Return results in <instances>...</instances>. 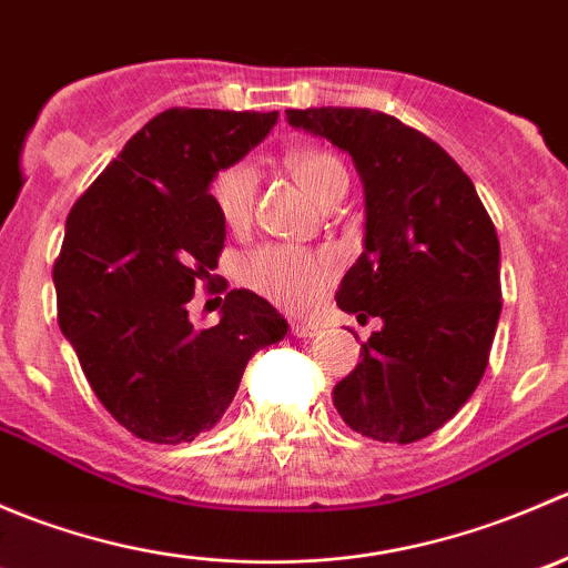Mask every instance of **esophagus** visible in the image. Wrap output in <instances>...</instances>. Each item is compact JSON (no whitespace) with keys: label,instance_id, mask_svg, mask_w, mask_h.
<instances>
[{"label":"esophagus","instance_id":"obj_1","mask_svg":"<svg viewBox=\"0 0 568 568\" xmlns=\"http://www.w3.org/2000/svg\"><path fill=\"white\" fill-rule=\"evenodd\" d=\"M291 332H294L296 337H316L321 326L316 321H291Z\"/></svg>","mask_w":568,"mask_h":568}]
</instances>
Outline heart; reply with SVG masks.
<instances>
[{
  "mask_svg": "<svg viewBox=\"0 0 568 568\" xmlns=\"http://www.w3.org/2000/svg\"><path fill=\"white\" fill-rule=\"evenodd\" d=\"M288 173L321 203H329L337 192H346L348 173L341 159L326 148H296L285 156ZM257 178L250 164H227L211 181V203L227 231H244L255 209ZM335 274V261L326 252L266 244L250 252L242 263V280L257 294L283 307H307Z\"/></svg>",
  "mask_w": 568,
  "mask_h": 568,
  "instance_id": "1",
  "label": "heart"
}]
</instances>
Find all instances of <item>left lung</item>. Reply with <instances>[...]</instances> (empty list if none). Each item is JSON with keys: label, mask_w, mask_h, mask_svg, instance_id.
Masks as SVG:
<instances>
[{"label": "left lung", "mask_w": 568, "mask_h": 568, "mask_svg": "<svg viewBox=\"0 0 568 568\" xmlns=\"http://www.w3.org/2000/svg\"><path fill=\"white\" fill-rule=\"evenodd\" d=\"M285 114L346 151L365 186V250L335 300L382 329L363 343L332 404L363 437L417 443L467 404L489 365L503 307L495 222L459 164L393 114Z\"/></svg>", "instance_id": "8db88e82"}]
</instances>
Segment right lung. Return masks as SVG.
I'll use <instances>...</instances> for the list:
<instances>
[{
    "mask_svg": "<svg viewBox=\"0 0 568 568\" xmlns=\"http://www.w3.org/2000/svg\"><path fill=\"white\" fill-rule=\"evenodd\" d=\"M277 123V112L173 106L148 120L65 220L54 261L57 321L104 409L145 443H192L220 423L250 357L285 318L214 268L225 225L211 181ZM225 293L209 331L187 321L193 288Z\"/></svg>",
    "mask_w": 568,
    "mask_h": 568,
    "instance_id": "right-lung-1",
    "label": "right lung"
}]
</instances>
